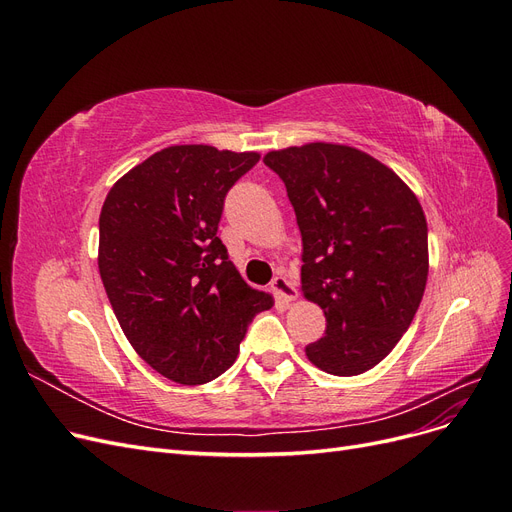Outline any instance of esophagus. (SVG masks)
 <instances>
[{
  "instance_id": "esophagus-1",
  "label": "esophagus",
  "mask_w": 512,
  "mask_h": 512,
  "mask_svg": "<svg viewBox=\"0 0 512 512\" xmlns=\"http://www.w3.org/2000/svg\"><path fill=\"white\" fill-rule=\"evenodd\" d=\"M271 290L275 292L277 299H282V301H286V303H292L294 299H297V288H294V284L288 280V277H284V275L273 277Z\"/></svg>"
}]
</instances>
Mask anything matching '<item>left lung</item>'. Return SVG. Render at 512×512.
Wrapping results in <instances>:
<instances>
[{
  "instance_id": "left-lung-1",
  "label": "left lung",
  "mask_w": 512,
  "mask_h": 512,
  "mask_svg": "<svg viewBox=\"0 0 512 512\" xmlns=\"http://www.w3.org/2000/svg\"><path fill=\"white\" fill-rule=\"evenodd\" d=\"M303 241L301 292L327 331L305 348L333 376L376 367L410 327L427 273V220L395 170L339 143L269 151Z\"/></svg>"
}]
</instances>
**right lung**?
<instances>
[{
	"mask_svg": "<svg viewBox=\"0 0 512 512\" xmlns=\"http://www.w3.org/2000/svg\"><path fill=\"white\" fill-rule=\"evenodd\" d=\"M258 151L173 145L123 175L100 211L98 269L123 335L177 384L235 363L247 324L273 297L245 284L218 237L224 196Z\"/></svg>",
	"mask_w": 512,
	"mask_h": 512,
	"instance_id": "obj_1",
	"label": "right lung"
}]
</instances>
